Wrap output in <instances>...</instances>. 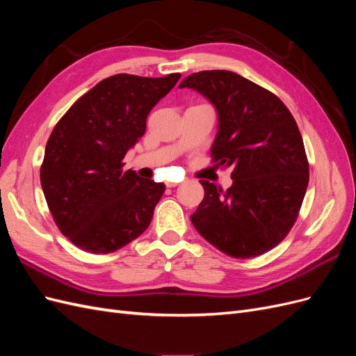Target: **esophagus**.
<instances>
[{"label":"esophagus","instance_id":"34e87169","mask_svg":"<svg viewBox=\"0 0 356 356\" xmlns=\"http://www.w3.org/2000/svg\"><path fill=\"white\" fill-rule=\"evenodd\" d=\"M166 186L168 187H175V186H178V182H175V181H166Z\"/></svg>","mask_w":356,"mask_h":356}]
</instances>
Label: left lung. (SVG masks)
<instances>
[{
	"mask_svg": "<svg viewBox=\"0 0 356 356\" xmlns=\"http://www.w3.org/2000/svg\"><path fill=\"white\" fill-rule=\"evenodd\" d=\"M217 110L211 154L232 172L222 190L200 179L204 197L191 215L196 230L221 252L252 258L270 251L293 227L309 184L303 138L284 102L242 75L213 70L188 75Z\"/></svg>",
	"mask_w": 356,
	"mask_h": 356,
	"instance_id": "obj_1",
	"label": "left lung"
}]
</instances>
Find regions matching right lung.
<instances>
[{
	"label": "right lung",
	"instance_id": "add662e5",
	"mask_svg": "<svg viewBox=\"0 0 356 356\" xmlns=\"http://www.w3.org/2000/svg\"><path fill=\"white\" fill-rule=\"evenodd\" d=\"M179 77L113 75L83 95L53 129L41 187L59 230L80 250L114 252L152 222L166 187L132 169L123 172V159L144 135L149 111Z\"/></svg>",
	"mask_w": 356,
	"mask_h": 356
}]
</instances>
